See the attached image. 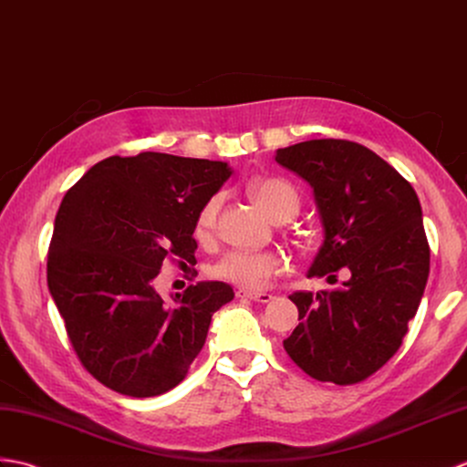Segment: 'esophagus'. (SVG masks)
Segmentation results:
<instances>
[{"label":"esophagus","mask_w":467,"mask_h":467,"mask_svg":"<svg viewBox=\"0 0 467 467\" xmlns=\"http://www.w3.org/2000/svg\"><path fill=\"white\" fill-rule=\"evenodd\" d=\"M237 297H245V299H254V302H262V304H267V302H272L274 299V296L272 294H267V292H247V289H237V294H235Z\"/></svg>","instance_id":"1"}]
</instances>
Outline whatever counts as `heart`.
I'll list each match as a JSON object with an SVG mask.
<instances>
[{"mask_svg": "<svg viewBox=\"0 0 467 467\" xmlns=\"http://www.w3.org/2000/svg\"><path fill=\"white\" fill-rule=\"evenodd\" d=\"M252 198L257 205L279 222L285 217H294L299 210V193L292 183L282 178H262L255 180L250 185ZM222 198L213 195L207 200L195 220V235L207 237L212 234L217 220V212H220ZM285 257L277 252H250V250H232L225 252L217 264L213 265V275L230 282L234 285H240L244 289H264L272 279L282 275L285 272Z\"/></svg>", "mask_w": 467, "mask_h": 467, "instance_id": "1", "label": "heart"}]
</instances>
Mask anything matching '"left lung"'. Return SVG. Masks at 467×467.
<instances>
[{"label": "left lung", "mask_w": 467, "mask_h": 467, "mask_svg": "<svg viewBox=\"0 0 467 467\" xmlns=\"http://www.w3.org/2000/svg\"><path fill=\"white\" fill-rule=\"evenodd\" d=\"M275 161L312 185L326 230L309 277L348 269L319 294L296 292L299 326L284 339L294 364L317 381L351 386L400 349L430 275V244L411 183L378 153L348 140H309Z\"/></svg>", "instance_id": "1"}]
</instances>
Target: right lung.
Wrapping results in <instances>:
<instances>
[{
  "label": "right lung",
  "mask_w": 467,
  "mask_h": 467,
  "mask_svg": "<svg viewBox=\"0 0 467 467\" xmlns=\"http://www.w3.org/2000/svg\"><path fill=\"white\" fill-rule=\"evenodd\" d=\"M232 171L223 161L143 151L111 155L61 202L47 285L89 374L131 398L170 391L188 376L212 316L232 302L223 282H200L171 304L155 294L165 260L195 264V220Z\"/></svg>",
  "instance_id": "obj_1"
}]
</instances>
